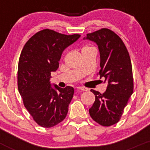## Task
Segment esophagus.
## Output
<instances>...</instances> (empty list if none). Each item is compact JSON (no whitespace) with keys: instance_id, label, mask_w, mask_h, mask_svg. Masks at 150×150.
<instances>
[{"instance_id":"1","label":"esophagus","mask_w":150,"mask_h":150,"mask_svg":"<svg viewBox=\"0 0 150 150\" xmlns=\"http://www.w3.org/2000/svg\"><path fill=\"white\" fill-rule=\"evenodd\" d=\"M76 89L79 90V91H86V88H83V87H77Z\"/></svg>"}]
</instances>
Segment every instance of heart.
Instances as JSON below:
<instances>
[{"label":"heart","instance_id":"obj_1","mask_svg":"<svg viewBox=\"0 0 150 150\" xmlns=\"http://www.w3.org/2000/svg\"><path fill=\"white\" fill-rule=\"evenodd\" d=\"M92 49H95L94 47H91V46H84L82 50V52H84V51H86V50H92Z\"/></svg>","mask_w":150,"mask_h":150}]
</instances>
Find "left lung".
<instances>
[{
  "label": "left lung",
  "instance_id": "left-lung-1",
  "mask_svg": "<svg viewBox=\"0 0 150 150\" xmlns=\"http://www.w3.org/2000/svg\"><path fill=\"white\" fill-rule=\"evenodd\" d=\"M86 36V39L98 46L100 57L98 75L104 76L107 82V89L103 94L91 89L95 100L89 109V114L102 126H110L120 121L133 93L131 59L123 41L112 30L101 28Z\"/></svg>",
  "mask_w": 150,
  "mask_h": 150
}]
</instances>
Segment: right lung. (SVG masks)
Here are the masks:
<instances>
[{"mask_svg": "<svg viewBox=\"0 0 150 150\" xmlns=\"http://www.w3.org/2000/svg\"><path fill=\"white\" fill-rule=\"evenodd\" d=\"M80 37L66 35L43 29L31 37L24 46L18 65V89L24 106L36 123L52 128L65 119L74 89L55 85L52 88L51 72L59 65L62 52Z\"/></svg>", "mask_w": 150, "mask_h": 150, "instance_id": "1", "label": "right lung"}]
</instances>
